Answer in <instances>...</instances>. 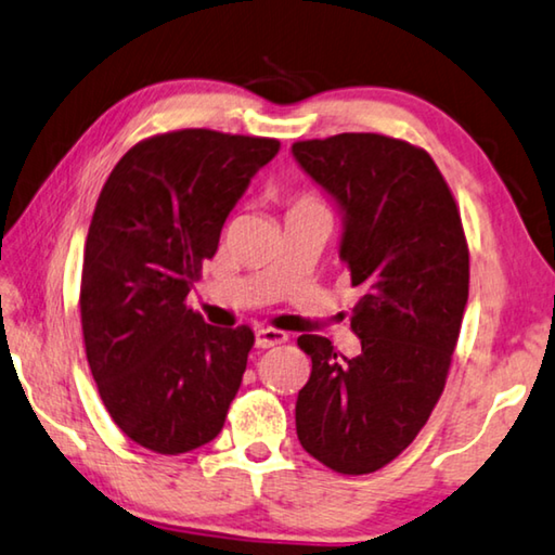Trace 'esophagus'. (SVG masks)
Segmentation results:
<instances>
[{
    "mask_svg": "<svg viewBox=\"0 0 555 555\" xmlns=\"http://www.w3.org/2000/svg\"><path fill=\"white\" fill-rule=\"evenodd\" d=\"M286 340H288V336L284 331H276V328H259L257 331V348H274Z\"/></svg>",
    "mask_w": 555,
    "mask_h": 555,
    "instance_id": "1",
    "label": "esophagus"
}]
</instances>
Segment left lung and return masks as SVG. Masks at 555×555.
<instances>
[{
  "mask_svg": "<svg viewBox=\"0 0 555 555\" xmlns=\"http://www.w3.org/2000/svg\"><path fill=\"white\" fill-rule=\"evenodd\" d=\"M292 151L346 215L340 259L363 286L350 319L356 358L323 336L296 340L311 358L298 442L333 472L373 474L408 450L444 390L469 298V244L450 184L408 140L340 133Z\"/></svg>",
  "mask_w": 555,
  "mask_h": 555,
  "instance_id": "1",
  "label": "left lung"
}]
</instances>
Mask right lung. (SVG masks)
I'll use <instances>...</instances> for the list:
<instances>
[{
	"label": "right lung",
	"instance_id": "add662e5",
	"mask_svg": "<svg viewBox=\"0 0 555 555\" xmlns=\"http://www.w3.org/2000/svg\"><path fill=\"white\" fill-rule=\"evenodd\" d=\"M276 138L170 130L120 157L95 202L81 269V328L95 388L122 435L184 454L222 433L254 346L188 306L224 219Z\"/></svg>",
	"mask_w": 555,
	"mask_h": 555
}]
</instances>
